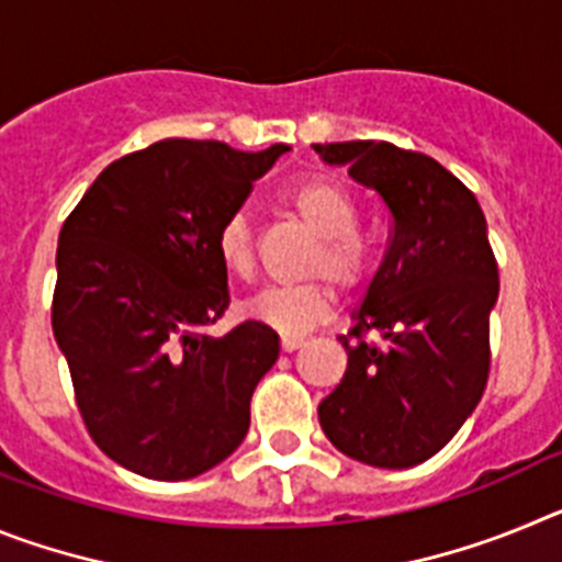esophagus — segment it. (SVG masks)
Returning a JSON list of instances; mask_svg holds the SVG:
<instances>
[{"mask_svg": "<svg viewBox=\"0 0 562 562\" xmlns=\"http://www.w3.org/2000/svg\"><path fill=\"white\" fill-rule=\"evenodd\" d=\"M301 346H304V337H281V349H284L286 355L295 349H301Z\"/></svg>", "mask_w": 562, "mask_h": 562, "instance_id": "obj_1", "label": "esophagus"}]
</instances>
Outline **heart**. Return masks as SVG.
<instances>
[{
    "label": "heart",
    "mask_w": 562,
    "mask_h": 562,
    "mask_svg": "<svg viewBox=\"0 0 562 562\" xmlns=\"http://www.w3.org/2000/svg\"><path fill=\"white\" fill-rule=\"evenodd\" d=\"M286 211L306 233L315 236L304 258V276H317L290 286H270L245 304V312L286 337L306 335L331 315L335 295L321 281L326 278L340 295H357L371 281L374 256L357 236L360 211L351 193L329 180H304L286 188ZM213 247L231 276L250 281L258 270V238L245 211L227 213L216 227Z\"/></svg>",
    "instance_id": "b5f03b06"
}]
</instances>
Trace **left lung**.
<instances>
[{
  "mask_svg": "<svg viewBox=\"0 0 562 562\" xmlns=\"http://www.w3.org/2000/svg\"><path fill=\"white\" fill-rule=\"evenodd\" d=\"M315 151L349 166L391 213L389 250L357 324L337 337L349 366L317 419L349 459L422 464L459 434L490 376L498 261L484 213L428 154L385 140L315 143Z\"/></svg>",
  "mask_w": 562,
  "mask_h": 562,
  "instance_id": "left-lung-1",
  "label": "left lung"
}]
</instances>
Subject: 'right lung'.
<instances>
[{
    "label": "right lung",
    "mask_w": 562,
    "mask_h": 562,
    "mask_svg": "<svg viewBox=\"0 0 562 562\" xmlns=\"http://www.w3.org/2000/svg\"><path fill=\"white\" fill-rule=\"evenodd\" d=\"M286 148L160 140L103 168L64 220L53 335L89 436L132 473L193 479L247 436L278 335L205 331L231 306L213 236Z\"/></svg>",
    "instance_id": "add662e5"
}]
</instances>
